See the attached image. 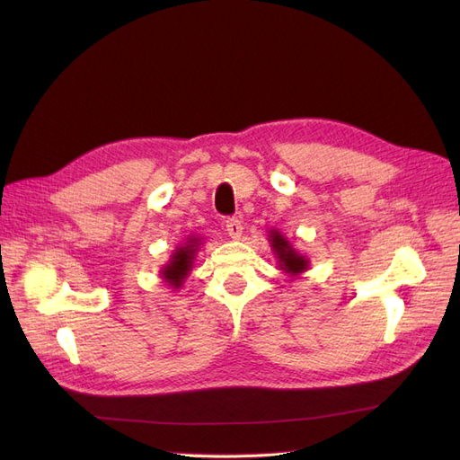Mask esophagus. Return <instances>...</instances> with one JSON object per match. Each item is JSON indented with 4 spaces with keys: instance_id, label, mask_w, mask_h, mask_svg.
Instances as JSON below:
<instances>
[{
    "instance_id": "obj_1",
    "label": "esophagus",
    "mask_w": 460,
    "mask_h": 460,
    "mask_svg": "<svg viewBox=\"0 0 460 460\" xmlns=\"http://www.w3.org/2000/svg\"><path fill=\"white\" fill-rule=\"evenodd\" d=\"M226 232H228L230 238L240 240V238H242V232H243L242 220H238V218H228V220H226Z\"/></svg>"
}]
</instances>
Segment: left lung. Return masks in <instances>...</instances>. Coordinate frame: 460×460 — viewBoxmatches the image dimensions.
Segmentation results:
<instances>
[{
	"label": "left lung",
	"mask_w": 460,
	"mask_h": 460,
	"mask_svg": "<svg viewBox=\"0 0 460 460\" xmlns=\"http://www.w3.org/2000/svg\"><path fill=\"white\" fill-rule=\"evenodd\" d=\"M270 247L280 262V269L291 276H297L309 269V259L299 255L291 243L278 230H270Z\"/></svg>",
	"instance_id": "obj_1"
}]
</instances>
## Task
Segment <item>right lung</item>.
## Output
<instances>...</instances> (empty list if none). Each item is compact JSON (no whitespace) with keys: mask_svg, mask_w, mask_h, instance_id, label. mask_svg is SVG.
I'll return each instance as SVG.
<instances>
[{"mask_svg":"<svg viewBox=\"0 0 460 460\" xmlns=\"http://www.w3.org/2000/svg\"><path fill=\"white\" fill-rule=\"evenodd\" d=\"M199 245H201L199 238H188L186 245L176 247L171 261L164 264V269L161 270V278L171 288L178 289L182 286L184 278L191 270V264H193V259H196V252L199 249Z\"/></svg>","mask_w":460,"mask_h":460,"instance_id":"right-lung-1","label":"right lung"}]
</instances>
